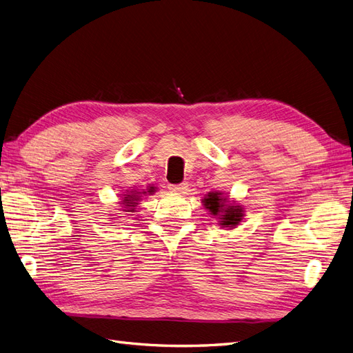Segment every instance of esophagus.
Segmentation results:
<instances>
[{"mask_svg":"<svg viewBox=\"0 0 353 353\" xmlns=\"http://www.w3.org/2000/svg\"><path fill=\"white\" fill-rule=\"evenodd\" d=\"M169 190H170V191H174V193H176V194H184V193H187L188 184H187V183L172 184V185H169Z\"/></svg>","mask_w":353,"mask_h":353,"instance_id":"34e87169","label":"esophagus"}]
</instances>
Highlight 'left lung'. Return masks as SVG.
<instances>
[{"label":"left lung","instance_id":"obj_1","mask_svg":"<svg viewBox=\"0 0 353 353\" xmlns=\"http://www.w3.org/2000/svg\"><path fill=\"white\" fill-rule=\"evenodd\" d=\"M205 208L209 209V212L212 215L215 216H221V225L222 227H236L237 223L241 221L243 218V208L236 205H228L227 199L221 197V193H209L208 197L205 199Z\"/></svg>","mask_w":353,"mask_h":353}]
</instances>
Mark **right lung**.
I'll return each instance as SVG.
<instances>
[{"label": "right lung", "mask_w": 353, "mask_h": 353, "mask_svg": "<svg viewBox=\"0 0 353 353\" xmlns=\"http://www.w3.org/2000/svg\"><path fill=\"white\" fill-rule=\"evenodd\" d=\"M154 187L148 188V191H143V193H138V191H131V194H125L123 200H122V205H125L126 209H123L125 212H134L135 205H138V199L141 197V194H147V193H153Z\"/></svg>", "instance_id": "right-lung-1"}]
</instances>
